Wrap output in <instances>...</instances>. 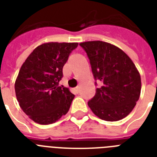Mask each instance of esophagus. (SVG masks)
Returning <instances> with one entry per match:
<instances>
[{
	"label": "esophagus",
	"mask_w": 157,
	"mask_h": 157,
	"mask_svg": "<svg viewBox=\"0 0 157 157\" xmlns=\"http://www.w3.org/2000/svg\"><path fill=\"white\" fill-rule=\"evenodd\" d=\"M74 91H75L76 94H78L79 91H80V87H79V86H76V88H74Z\"/></svg>",
	"instance_id": "esophagus-1"
}]
</instances>
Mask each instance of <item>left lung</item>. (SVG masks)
Returning <instances> with one entry per match:
<instances>
[{
    "mask_svg": "<svg viewBox=\"0 0 157 157\" xmlns=\"http://www.w3.org/2000/svg\"><path fill=\"white\" fill-rule=\"evenodd\" d=\"M87 54L94 78L102 86L88 102L100 119L117 121L131 112L141 92V78L136 67L124 51L100 40L80 43Z\"/></svg>",
    "mask_w": 157,
    "mask_h": 157,
    "instance_id": "8db88e82",
    "label": "left lung"
}]
</instances>
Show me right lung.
<instances>
[{
	"mask_svg": "<svg viewBox=\"0 0 157 157\" xmlns=\"http://www.w3.org/2000/svg\"><path fill=\"white\" fill-rule=\"evenodd\" d=\"M78 43L50 42L39 45L21 67L14 89L26 115L40 124L56 122L68 112L74 95L59 86L63 67Z\"/></svg>",
	"mask_w": 157,
	"mask_h": 157,
	"instance_id": "right-lung-1",
	"label": "right lung"
}]
</instances>
